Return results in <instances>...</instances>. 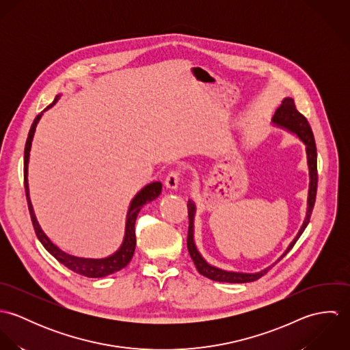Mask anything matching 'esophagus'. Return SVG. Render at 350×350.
<instances>
[{
  "instance_id": "1",
  "label": "esophagus",
  "mask_w": 350,
  "mask_h": 350,
  "mask_svg": "<svg viewBox=\"0 0 350 350\" xmlns=\"http://www.w3.org/2000/svg\"><path fill=\"white\" fill-rule=\"evenodd\" d=\"M179 180H180V172L178 170H172L168 172V175L165 176V180H164V185L167 189H171V190H175L178 189V185H179Z\"/></svg>"
}]
</instances>
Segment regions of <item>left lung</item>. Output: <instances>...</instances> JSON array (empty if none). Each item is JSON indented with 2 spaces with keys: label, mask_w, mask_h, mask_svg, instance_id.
<instances>
[{
  "label": "left lung",
  "mask_w": 350,
  "mask_h": 350,
  "mask_svg": "<svg viewBox=\"0 0 350 350\" xmlns=\"http://www.w3.org/2000/svg\"><path fill=\"white\" fill-rule=\"evenodd\" d=\"M272 122L278 126H282L293 133H295L300 140L306 146V153H307V164H308V174H310V186H308V198H307V213L304 222L300 228L299 233L294 239V241L288 245L287 250L283 253V256L278 260L280 261L291 248L295 245L298 241L300 234L304 232L307 224L310 222V217L314 208L315 203V197H317V186H318V170H317V147H315V140L314 135L311 131V126L307 121V118L300 114L295 106V102L293 98H284L282 105L278 107L275 111V116L272 117ZM189 208V234H187V250L189 253L196 264V268L198 269L200 275L204 278H208L215 282H226V283H248V282H254L264 276L272 267H268L260 272L256 273H243V272H230V271H224L219 268H215L210 264L206 262V260L200 256V252L196 247L194 243V214H196V204L193 200H189L187 203ZM276 261V262H278ZM275 262V264H276Z\"/></svg>",
  "instance_id": "8db88e82"
}]
</instances>
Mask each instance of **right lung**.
<instances>
[{
  "mask_svg": "<svg viewBox=\"0 0 350 350\" xmlns=\"http://www.w3.org/2000/svg\"><path fill=\"white\" fill-rule=\"evenodd\" d=\"M57 98L49 105L44 110L50 109L51 106L55 105ZM43 113L38 114L36 118L33 120V124L29 129L28 133V139L25 143V150H24V187H25V194H27V200H28V208H29V214H31V219H32V225L35 229V233L39 239V241L43 244V247L50 252L51 254L59 261L62 262L64 267H67L68 269H71L75 273H79L82 276L86 278H103L107 275H111L120 269H122L124 267H126L129 264V261L133 257L135 248H136V233H135V224H136V218L139 211L142 210V207L148 203L150 200H156L160 193H161V183L160 182H153L147 185L140 193H137V196L131 202L128 214H126V224H125V234H124V240L120 245V248L116 250L114 253L102 257V258H85V257H77L72 254H68L66 252L57 248L50 239L44 234V232L40 229L39 222L36 221L33 208H32V203L29 200V190H28V161H29V150L32 146V139L35 135V129L36 125L40 120Z\"/></svg>",
  "mask_w": 350,
  "mask_h": 350,
  "instance_id": "1",
  "label": "right lung"
}]
</instances>
